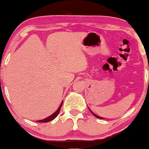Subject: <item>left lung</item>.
<instances>
[{"label":"left lung","instance_id":"obj_1","mask_svg":"<svg viewBox=\"0 0 149 149\" xmlns=\"http://www.w3.org/2000/svg\"><path fill=\"white\" fill-rule=\"evenodd\" d=\"M89 110H90V109H89ZM90 111H91V113H93V115H94V116H95V117H96V118H99V119H103V118H101V117H99V116H98V115H96V114H94V113H93V112L91 111V110H90Z\"/></svg>","mask_w":149,"mask_h":149}]
</instances>
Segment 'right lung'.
Instances as JSON below:
<instances>
[{
    "mask_svg": "<svg viewBox=\"0 0 149 149\" xmlns=\"http://www.w3.org/2000/svg\"><path fill=\"white\" fill-rule=\"evenodd\" d=\"M63 102H62L61 105V106H60L59 108H58V111H57L56 112V113H53V115H50V116H49V117H48V118H45V119H43V120H37V121H36V123H48V122L51 121V120H54L55 118H56V117L58 116V115L59 114L60 111H61V109L62 105H63Z\"/></svg>",
    "mask_w": 149,
    "mask_h": 149,
    "instance_id": "obj_1",
    "label": "right lung"
}]
</instances>
